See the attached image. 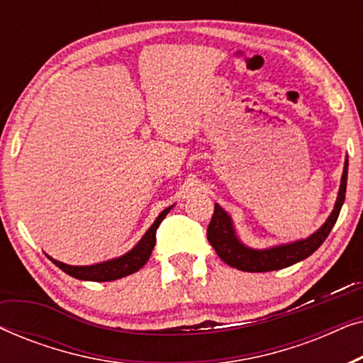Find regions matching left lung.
<instances>
[{"label": "left lung", "mask_w": 363, "mask_h": 363, "mask_svg": "<svg viewBox=\"0 0 363 363\" xmlns=\"http://www.w3.org/2000/svg\"><path fill=\"white\" fill-rule=\"evenodd\" d=\"M347 170H349V158H345L344 173H342L339 195H337V201L334 210H332L330 216L327 221L317 230L314 235H311L306 240H299L289 245H279L274 247H267V250H252L242 245L238 240L235 226H233L231 216L223 210V208L215 205V213L208 225V241L215 247L216 255L226 262L228 266L236 267L240 271L246 272H267V271H277L282 267L292 266L306 257H309L312 252L317 251L325 238L329 236L332 228H334L337 218H339L340 208L344 205L345 200V190H347Z\"/></svg>", "instance_id": "left-lung-1"}]
</instances>
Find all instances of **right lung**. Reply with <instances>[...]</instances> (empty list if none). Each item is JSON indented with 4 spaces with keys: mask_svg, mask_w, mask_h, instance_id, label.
Wrapping results in <instances>:
<instances>
[{
    "mask_svg": "<svg viewBox=\"0 0 363 363\" xmlns=\"http://www.w3.org/2000/svg\"><path fill=\"white\" fill-rule=\"evenodd\" d=\"M170 210H172V206L165 208V210L158 215L155 223L148 228V231L143 235L142 240L137 242L135 247L128 251L127 255L116 257V259L104 261V262H99V264H92V266H71V264H64V262H61V261L52 259L51 256H48V257L59 267V269H62L69 276L76 277V279L96 281V282L121 279V277H125L128 274L137 272L148 261L153 247H155L158 226H160L163 218L168 215V211Z\"/></svg>",
    "mask_w": 363,
    "mask_h": 363,
    "instance_id": "right-lung-1",
    "label": "right lung"
}]
</instances>
